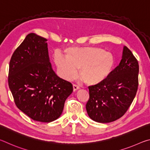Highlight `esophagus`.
Returning a JSON list of instances; mask_svg holds the SVG:
<instances>
[{"mask_svg":"<svg viewBox=\"0 0 150 150\" xmlns=\"http://www.w3.org/2000/svg\"><path fill=\"white\" fill-rule=\"evenodd\" d=\"M73 91H74V92H75V91H77L78 89H79V87L77 85H73Z\"/></svg>","mask_w":150,"mask_h":150,"instance_id":"1","label":"esophagus"}]
</instances>
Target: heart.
<instances>
[{
	"mask_svg": "<svg viewBox=\"0 0 150 150\" xmlns=\"http://www.w3.org/2000/svg\"><path fill=\"white\" fill-rule=\"evenodd\" d=\"M65 57L59 54L54 56V62L60 75L70 81L77 74L86 85H98L104 82L115 65V59L110 52L97 47H69L65 51Z\"/></svg>",
	"mask_w": 150,
	"mask_h": 150,
	"instance_id": "obj_1",
	"label": "heart"
}]
</instances>
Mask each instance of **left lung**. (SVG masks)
<instances>
[{
    "label": "left lung",
    "instance_id": "1",
    "mask_svg": "<svg viewBox=\"0 0 150 150\" xmlns=\"http://www.w3.org/2000/svg\"><path fill=\"white\" fill-rule=\"evenodd\" d=\"M139 65L126 46L119 65L100 84L89 86L86 110L93 120L100 123L115 121L126 112L138 87Z\"/></svg>",
    "mask_w": 150,
    "mask_h": 150
}]
</instances>
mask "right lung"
Masks as SVG:
<instances>
[{"label": "right lung", "mask_w": 150, "mask_h": 150, "mask_svg": "<svg viewBox=\"0 0 150 150\" xmlns=\"http://www.w3.org/2000/svg\"><path fill=\"white\" fill-rule=\"evenodd\" d=\"M46 42L34 33L27 35L12 55L8 79L17 107L42 122L59 118L73 92L71 83L53 70Z\"/></svg>", "instance_id": "1"}]
</instances>
